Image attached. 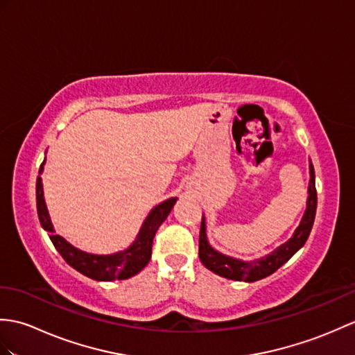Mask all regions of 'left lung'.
<instances>
[{
  "mask_svg": "<svg viewBox=\"0 0 355 355\" xmlns=\"http://www.w3.org/2000/svg\"><path fill=\"white\" fill-rule=\"evenodd\" d=\"M316 207H318V193H316V186H315V168L310 164V184H309V201H307V210L306 215H304L300 227L296 228L293 236L283 243L279 248H277L274 252L266 255L260 260L254 261H242L233 257H228V255L220 254L211 248L207 242V237H205V224L204 218L201 222V230H200V260L202 265L210 269L215 274L228 278V279H236V282H257V279L266 278L270 274L282 268L284 263L289 260L292 255L302 248L304 243L307 242L309 234L311 232L313 222H315L316 215Z\"/></svg>",
  "mask_w": 355,
  "mask_h": 355,
  "instance_id": "1",
  "label": "left lung"
}]
</instances>
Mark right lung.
<instances>
[{
    "label": "right lung",
    "mask_w": 355,
    "mask_h": 355,
    "mask_svg": "<svg viewBox=\"0 0 355 355\" xmlns=\"http://www.w3.org/2000/svg\"><path fill=\"white\" fill-rule=\"evenodd\" d=\"M40 171H42V168H40ZM175 201L177 198H169V200L153 209L150 216L146 218L142 228H140L136 242L131 245L128 250L113 255H94L73 248V246L66 242L62 236L54 234L51 219L48 216V210L44 201L42 180L37 177L36 181V202L39 220L49 233V239H51L55 250L60 252V255L69 266L77 269L89 278L98 279V282L127 279L136 275L137 272H140L148 265V261H150L153 254L154 236L157 233L162 222L168 218Z\"/></svg>",
    "instance_id": "1"
}]
</instances>
